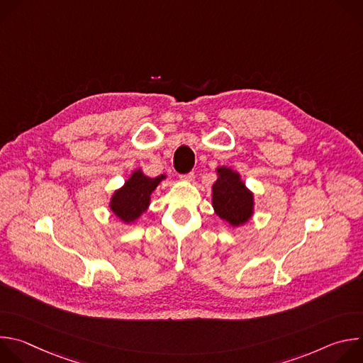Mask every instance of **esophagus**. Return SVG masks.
<instances>
[{"instance_id":"esophagus-1","label":"esophagus","mask_w":363,"mask_h":363,"mask_svg":"<svg viewBox=\"0 0 363 363\" xmlns=\"http://www.w3.org/2000/svg\"><path fill=\"white\" fill-rule=\"evenodd\" d=\"M181 179H184V181H188V182H192L194 179H195V175H194V172H189V174H185V175H181L179 177Z\"/></svg>"}]
</instances>
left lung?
<instances>
[{"label":"left lung","mask_w":363,"mask_h":363,"mask_svg":"<svg viewBox=\"0 0 363 363\" xmlns=\"http://www.w3.org/2000/svg\"><path fill=\"white\" fill-rule=\"evenodd\" d=\"M218 178L213 185L216 214L231 227L245 224L254 213L252 192L241 181L238 172L227 167L217 168Z\"/></svg>","instance_id":"1"}]
</instances>
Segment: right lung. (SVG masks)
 Here are the masks:
<instances>
[{
  "instance_id": "1",
  "label": "right lung",
  "mask_w": 363,
  "mask_h": 363,
  "mask_svg": "<svg viewBox=\"0 0 363 363\" xmlns=\"http://www.w3.org/2000/svg\"><path fill=\"white\" fill-rule=\"evenodd\" d=\"M165 178V175L150 178L142 169L133 171L125 185L113 192L109 203L112 213L125 224L133 223L147 210L152 192Z\"/></svg>"
}]
</instances>
